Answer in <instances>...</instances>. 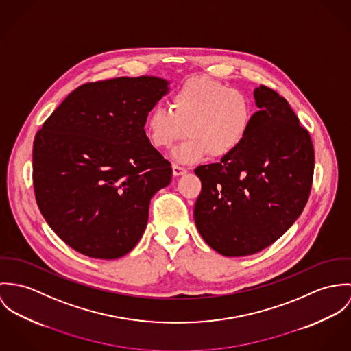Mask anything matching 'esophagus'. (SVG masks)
Returning a JSON list of instances; mask_svg holds the SVG:
<instances>
[{"mask_svg": "<svg viewBox=\"0 0 351 351\" xmlns=\"http://www.w3.org/2000/svg\"><path fill=\"white\" fill-rule=\"evenodd\" d=\"M172 171H173V175H175V176H179V175L186 173V172H187V168H184V167H182V165H179V164H173V165H172Z\"/></svg>", "mask_w": 351, "mask_h": 351, "instance_id": "esophagus-1", "label": "esophagus"}]
</instances>
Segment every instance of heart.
Wrapping results in <instances>:
<instances>
[{
	"mask_svg": "<svg viewBox=\"0 0 351 351\" xmlns=\"http://www.w3.org/2000/svg\"><path fill=\"white\" fill-rule=\"evenodd\" d=\"M169 104L171 109L158 105L149 112L147 134L156 148L168 149L187 133L173 151L176 160L187 164L232 156L247 138L256 114L245 93L208 77L183 82Z\"/></svg>",
	"mask_w": 351,
	"mask_h": 351,
	"instance_id": "obj_1",
	"label": "heart"
}]
</instances>
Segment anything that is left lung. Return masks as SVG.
<instances>
[{
  "instance_id": "1",
  "label": "left lung",
  "mask_w": 351,
  "mask_h": 351,
  "mask_svg": "<svg viewBox=\"0 0 351 351\" xmlns=\"http://www.w3.org/2000/svg\"><path fill=\"white\" fill-rule=\"evenodd\" d=\"M254 98L260 110L239 149L195 168L202 182L196 228L210 247L228 257L254 254L278 239L311 193L315 154L308 130L272 88L257 87Z\"/></svg>"
}]
</instances>
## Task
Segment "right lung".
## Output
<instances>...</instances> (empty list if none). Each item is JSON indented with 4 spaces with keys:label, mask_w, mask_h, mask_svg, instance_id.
Returning <instances> with one entry per match:
<instances>
[{
    "label": "right lung",
    "mask_w": 351,
    "mask_h": 351,
    "mask_svg": "<svg viewBox=\"0 0 351 351\" xmlns=\"http://www.w3.org/2000/svg\"><path fill=\"white\" fill-rule=\"evenodd\" d=\"M167 93L156 77L88 82L45 119L34 141V190L49 228L79 253H129L148 222L151 197L169 184L171 162L145 134Z\"/></svg>",
    "instance_id": "obj_1"
}]
</instances>
